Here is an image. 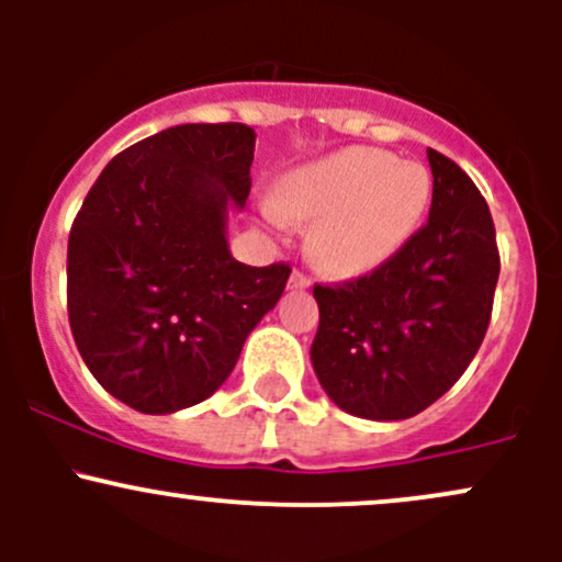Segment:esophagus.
I'll use <instances>...</instances> for the list:
<instances>
[{
	"instance_id": "34e87169",
	"label": "esophagus",
	"mask_w": 562,
	"mask_h": 562,
	"mask_svg": "<svg viewBox=\"0 0 562 562\" xmlns=\"http://www.w3.org/2000/svg\"><path fill=\"white\" fill-rule=\"evenodd\" d=\"M308 285H312V280H308V277H306V274H303V272H299V269H295V272H293V274H290V280H288V288H290V290H299V288H308Z\"/></svg>"
}]
</instances>
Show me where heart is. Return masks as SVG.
Instances as JSON below:
<instances>
[{"instance_id":"heart-1","label":"heart","mask_w":562,"mask_h":562,"mask_svg":"<svg viewBox=\"0 0 562 562\" xmlns=\"http://www.w3.org/2000/svg\"><path fill=\"white\" fill-rule=\"evenodd\" d=\"M430 173L378 147H346L288 173L274 190L288 218H317L312 254L338 274H359L391 259L420 227ZM272 214L274 222H282Z\"/></svg>"}]
</instances>
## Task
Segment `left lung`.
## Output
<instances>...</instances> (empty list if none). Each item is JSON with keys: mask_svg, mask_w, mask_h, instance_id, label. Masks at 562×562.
<instances>
[{"mask_svg": "<svg viewBox=\"0 0 562 562\" xmlns=\"http://www.w3.org/2000/svg\"><path fill=\"white\" fill-rule=\"evenodd\" d=\"M428 224L357 280L314 285L312 364L348 415L406 420L460 380L483 344L499 280L486 200L454 160L428 150Z\"/></svg>", "mask_w": 562, "mask_h": 562, "instance_id": "1", "label": "left lung"}]
</instances>
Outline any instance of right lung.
<instances>
[{"label":"right lung","instance_id":"add662e5","mask_svg":"<svg viewBox=\"0 0 562 562\" xmlns=\"http://www.w3.org/2000/svg\"><path fill=\"white\" fill-rule=\"evenodd\" d=\"M256 132L182 124L102 169L68 237V319L111 396L171 415L214 393L280 301L288 263L232 259L229 205L250 192Z\"/></svg>","mask_w":562,"mask_h":562}]
</instances>
